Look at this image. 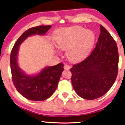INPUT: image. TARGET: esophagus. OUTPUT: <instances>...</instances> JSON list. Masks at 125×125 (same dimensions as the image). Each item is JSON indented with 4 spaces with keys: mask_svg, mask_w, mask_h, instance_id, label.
Wrapping results in <instances>:
<instances>
[{
    "mask_svg": "<svg viewBox=\"0 0 125 125\" xmlns=\"http://www.w3.org/2000/svg\"><path fill=\"white\" fill-rule=\"evenodd\" d=\"M64 69L65 70H69L70 69V66L69 65L65 64L64 65Z\"/></svg>",
    "mask_w": 125,
    "mask_h": 125,
    "instance_id": "obj_1",
    "label": "esophagus"
}]
</instances>
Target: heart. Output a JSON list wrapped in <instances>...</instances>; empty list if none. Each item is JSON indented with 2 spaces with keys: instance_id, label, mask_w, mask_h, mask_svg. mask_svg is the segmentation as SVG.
<instances>
[{
  "instance_id": "heart-1",
  "label": "heart",
  "mask_w": 125,
  "mask_h": 125,
  "mask_svg": "<svg viewBox=\"0 0 125 125\" xmlns=\"http://www.w3.org/2000/svg\"><path fill=\"white\" fill-rule=\"evenodd\" d=\"M95 39V33L92 30L74 26L57 30L54 35L53 41L58 49L67 50L66 55L69 60L76 62L90 52Z\"/></svg>"
}]
</instances>
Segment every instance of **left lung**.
I'll return each instance as SVG.
<instances>
[{"label":"left lung","mask_w":125,"mask_h":125,"mask_svg":"<svg viewBox=\"0 0 125 125\" xmlns=\"http://www.w3.org/2000/svg\"><path fill=\"white\" fill-rule=\"evenodd\" d=\"M100 27L99 37L92 53L70 70L74 91L87 100L95 99L108 92L118 73L117 44L103 26Z\"/></svg>","instance_id":"obj_1"}]
</instances>
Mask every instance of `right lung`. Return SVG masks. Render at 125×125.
<instances>
[{"mask_svg": "<svg viewBox=\"0 0 125 125\" xmlns=\"http://www.w3.org/2000/svg\"><path fill=\"white\" fill-rule=\"evenodd\" d=\"M51 25L30 28L22 33L14 44L10 53V64L12 79L15 87L20 94L27 99L42 101L49 98L57 89L63 71V64L46 67L33 76L27 75L18 66L17 55L20 45L28 37L33 35H44Z\"/></svg>", "mask_w": 125, "mask_h": 125, "instance_id": "1", "label": "right lung"}]
</instances>
